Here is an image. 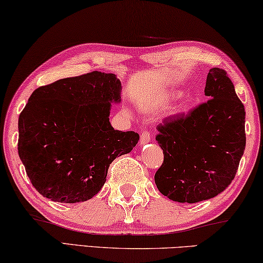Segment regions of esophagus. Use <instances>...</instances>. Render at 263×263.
Instances as JSON below:
<instances>
[{"instance_id": "34e87169", "label": "esophagus", "mask_w": 263, "mask_h": 263, "mask_svg": "<svg viewBox=\"0 0 263 263\" xmlns=\"http://www.w3.org/2000/svg\"><path fill=\"white\" fill-rule=\"evenodd\" d=\"M149 140H151V133H149L148 131H144L143 133H141V136H140V145L147 144Z\"/></svg>"}]
</instances>
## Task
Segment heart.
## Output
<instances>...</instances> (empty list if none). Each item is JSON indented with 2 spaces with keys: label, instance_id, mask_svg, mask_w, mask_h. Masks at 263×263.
I'll list each match as a JSON object with an SVG mask.
<instances>
[{
  "label": "heart",
  "instance_id": "1",
  "mask_svg": "<svg viewBox=\"0 0 263 263\" xmlns=\"http://www.w3.org/2000/svg\"><path fill=\"white\" fill-rule=\"evenodd\" d=\"M168 97H170L171 101H176V99L181 97V92H180V91H173V92L170 93Z\"/></svg>",
  "mask_w": 263,
  "mask_h": 263
}]
</instances>
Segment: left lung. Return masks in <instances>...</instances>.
Wrapping results in <instances>:
<instances>
[{
	"label": "left lung",
	"mask_w": 263,
	"mask_h": 263,
	"mask_svg": "<svg viewBox=\"0 0 263 263\" xmlns=\"http://www.w3.org/2000/svg\"><path fill=\"white\" fill-rule=\"evenodd\" d=\"M205 95L210 101L157 127L164 162L154 181L173 201L194 203L216 197L234 179L243 156L245 106L224 70H210Z\"/></svg>",
	"instance_id": "1"
}]
</instances>
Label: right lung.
<instances>
[{
    "label": "right lung",
    "instance_id": "add662e5",
    "mask_svg": "<svg viewBox=\"0 0 263 263\" xmlns=\"http://www.w3.org/2000/svg\"><path fill=\"white\" fill-rule=\"evenodd\" d=\"M122 84L92 71L36 89L18 118V156L32 186L56 202L86 201L102 190L117 157L130 153L138 133L111 126Z\"/></svg>",
    "mask_w": 263,
    "mask_h": 263
}]
</instances>
